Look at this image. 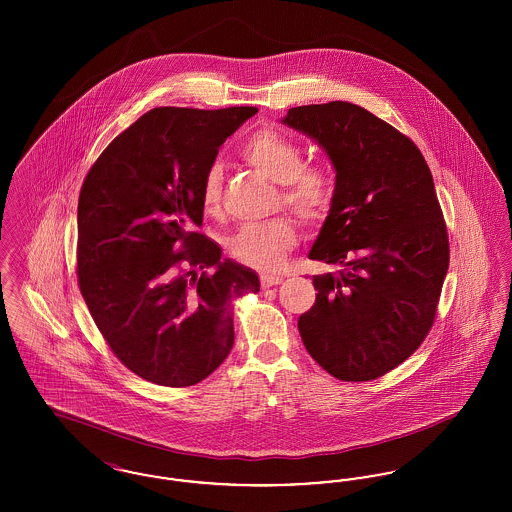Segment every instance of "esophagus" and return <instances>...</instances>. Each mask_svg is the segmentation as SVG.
<instances>
[{
	"label": "esophagus",
	"instance_id": "1",
	"mask_svg": "<svg viewBox=\"0 0 512 512\" xmlns=\"http://www.w3.org/2000/svg\"><path fill=\"white\" fill-rule=\"evenodd\" d=\"M282 280L284 278L278 276V274H263L261 276V286H263V290H267V288H272V286H278Z\"/></svg>",
	"mask_w": 512,
	"mask_h": 512
}]
</instances>
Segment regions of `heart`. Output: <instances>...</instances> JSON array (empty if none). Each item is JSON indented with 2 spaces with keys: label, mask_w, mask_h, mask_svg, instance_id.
<instances>
[{
  "label": "heart",
  "mask_w": 512,
  "mask_h": 512,
  "mask_svg": "<svg viewBox=\"0 0 512 512\" xmlns=\"http://www.w3.org/2000/svg\"><path fill=\"white\" fill-rule=\"evenodd\" d=\"M245 163L255 167L270 180L284 184V203L303 219H322L334 197L332 172L322 165H303V149L278 130L263 128L251 134L242 147ZM203 207L215 213L220 201V169L205 174L201 190ZM295 245V226L290 219L251 222L242 226L228 242V249L244 263L257 270L280 267L284 255Z\"/></svg>",
  "instance_id": "1"
}]
</instances>
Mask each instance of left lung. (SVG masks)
Listing matches in <instances>:
<instances>
[{"mask_svg": "<svg viewBox=\"0 0 512 512\" xmlns=\"http://www.w3.org/2000/svg\"><path fill=\"white\" fill-rule=\"evenodd\" d=\"M322 147L336 188L309 259L315 305L297 322L309 355L343 382H368L430 332L449 268L447 228L420 149L359 105L293 107L282 119Z\"/></svg>", "mask_w": 512, "mask_h": 512, "instance_id": "1", "label": "left lung"}]
</instances>
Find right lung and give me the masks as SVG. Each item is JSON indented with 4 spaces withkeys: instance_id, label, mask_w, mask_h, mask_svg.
Masks as SVG:
<instances>
[{
    "instance_id": "add662e5",
    "label": "right lung",
    "mask_w": 512,
    "mask_h": 512,
    "mask_svg": "<svg viewBox=\"0 0 512 512\" xmlns=\"http://www.w3.org/2000/svg\"><path fill=\"white\" fill-rule=\"evenodd\" d=\"M255 113L151 109L82 184L78 286L111 351L147 382L184 388L217 370L234 345L232 301L259 292L255 270L220 259V245L194 232L205 174Z\"/></svg>"
}]
</instances>
